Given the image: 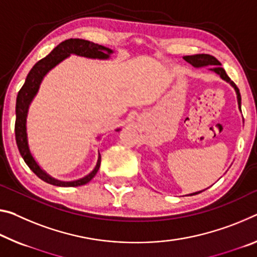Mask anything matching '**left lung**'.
Returning a JSON list of instances; mask_svg holds the SVG:
<instances>
[{
  "mask_svg": "<svg viewBox=\"0 0 257 257\" xmlns=\"http://www.w3.org/2000/svg\"><path fill=\"white\" fill-rule=\"evenodd\" d=\"M184 58L185 62H187L189 64L192 65L193 67L195 68H200V67H206L208 66V71H211L214 73H216L217 75H219L222 80L225 81V82L229 83L232 88L234 89L235 91V95H237V100H238V107H239V111L241 112V96H240V92H239V89L237 88V85L233 83V81H231V79L227 74L225 73V71L223 70L221 67V63L218 62V60L215 58V57L210 56V55H206V54H200V55H192V56H184L183 57ZM206 190V189H205ZM205 190H201V191H197V192H193V193H190L187 195H194V194H199L202 191Z\"/></svg>",
  "mask_w": 257,
  "mask_h": 257,
  "instance_id": "8db88e82",
  "label": "left lung"
}]
</instances>
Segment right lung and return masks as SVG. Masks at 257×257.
Wrapping results in <instances>:
<instances>
[{
  "instance_id": "right-lung-1",
  "label": "right lung",
  "mask_w": 257,
  "mask_h": 257,
  "mask_svg": "<svg viewBox=\"0 0 257 257\" xmlns=\"http://www.w3.org/2000/svg\"><path fill=\"white\" fill-rule=\"evenodd\" d=\"M113 50L106 48L100 44H96L90 41L82 40V39H68L64 42L59 43L54 50L40 62L36 63L33 68L27 74L25 83L20 89L17 100H16V124H15V133H16V142L20 154L26 162V165L30 167L36 176L41 180L49 183V184L63 187H71V186H80L84 185L90 182L95 175L98 172L100 167V153L98 152V159H97L96 166L90 173L85 176L74 181H60L57 178L52 177L49 175L42 167L36 161L35 157L32 153L30 143H28V133H27V116L28 111L32 101L34 100L35 96L38 95L40 90V85L42 83L49 72L52 68H55L57 65L60 64L71 55L84 57L89 59H99V60H107L111 58ZM120 128L115 129V132H120ZM97 140H100V136L97 137Z\"/></svg>"
}]
</instances>
